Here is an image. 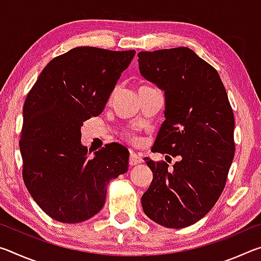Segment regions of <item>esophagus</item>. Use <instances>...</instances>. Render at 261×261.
Returning a JSON list of instances; mask_svg holds the SVG:
<instances>
[{
    "instance_id": "34e87169",
    "label": "esophagus",
    "mask_w": 261,
    "mask_h": 261,
    "mask_svg": "<svg viewBox=\"0 0 261 261\" xmlns=\"http://www.w3.org/2000/svg\"><path fill=\"white\" fill-rule=\"evenodd\" d=\"M143 162V158L137 155L135 153H131L130 154V158H129V163L130 166H136V165H139V163Z\"/></svg>"
}]
</instances>
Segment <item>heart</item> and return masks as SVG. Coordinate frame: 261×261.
<instances>
[{
    "label": "heart",
    "mask_w": 261,
    "mask_h": 261,
    "mask_svg": "<svg viewBox=\"0 0 261 261\" xmlns=\"http://www.w3.org/2000/svg\"><path fill=\"white\" fill-rule=\"evenodd\" d=\"M147 87L148 86H140L139 90H143V88H147ZM125 138L132 144H138L139 143V138L135 134H132V132H127V134H125Z\"/></svg>",
    "instance_id": "1"
}]
</instances>
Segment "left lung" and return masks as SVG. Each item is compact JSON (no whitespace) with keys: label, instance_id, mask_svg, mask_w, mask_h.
I'll list each match as a JSON object with an SVG mask.
<instances>
[{"label":"left lung","instance_id":"8db88e82","mask_svg":"<svg viewBox=\"0 0 261 261\" xmlns=\"http://www.w3.org/2000/svg\"><path fill=\"white\" fill-rule=\"evenodd\" d=\"M138 57L141 76L166 96V120L152 151L178 159L173 168L145 159L153 179L141 205L163 227L191 226L213 208L226 185L235 154L231 106L218 71L190 48Z\"/></svg>","mask_w":261,"mask_h":261}]
</instances>
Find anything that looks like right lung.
I'll return each mask as SVG.
<instances>
[{
	"instance_id": "1",
	"label": "right lung",
	"mask_w": 261,
	"mask_h": 261,
	"mask_svg": "<svg viewBox=\"0 0 261 261\" xmlns=\"http://www.w3.org/2000/svg\"><path fill=\"white\" fill-rule=\"evenodd\" d=\"M135 50L72 48L42 70L26 96L19 148L23 179L34 201L56 221L78 223L102 208L107 184L127 171L117 143L87 158L83 123L105 108Z\"/></svg>"
}]
</instances>
